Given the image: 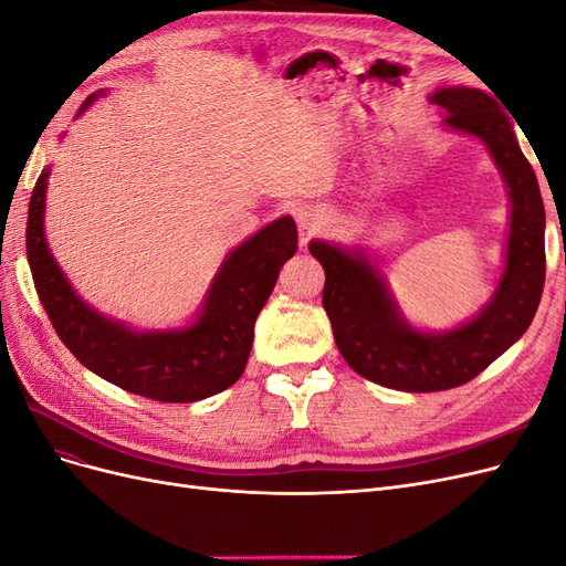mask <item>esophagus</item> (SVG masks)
I'll list each match as a JSON object with an SVG mask.
<instances>
[{"instance_id": "esophagus-1", "label": "esophagus", "mask_w": 566, "mask_h": 566, "mask_svg": "<svg viewBox=\"0 0 566 566\" xmlns=\"http://www.w3.org/2000/svg\"><path fill=\"white\" fill-rule=\"evenodd\" d=\"M297 224H300L302 233L312 235V233L321 231V227L325 224V221H323V214L316 212V210H302V212L297 214Z\"/></svg>"}]
</instances>
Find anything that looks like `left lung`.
Here are the masks:
<instances>
[{"mask_svg":"<svg viewBox=\"0 0 566 566\" xmlns=\"http://www.w3.org/2000/svg\"><path fill=\"white\" fill-rule=\"evenodd\" d=\"M432 101L447 111L443 125L486 144L507 184L505 271L484 310L453 331L420 333L406 323L361 250L310 243L325 271L323 310L339 354L366 380L399 391H441L476 378L526 333L545 283L543 198L510 117L489 94L470 87L437 90Z\"/></svg>","mask_w":566,"mask_h":566,"instance_id":"left-lung-1","label":"left lung"}]
</instances>
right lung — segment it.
<instances>
[{
    "label": "right lung",
    "mask_w": 566,
    "mask_h": 566,
    "mask_svg": "<svg viewBox=\"0 0 566 566\" xmlns=\"http://www.w3.org/2000/svg\"><path fill=\"white\" fill-rule=\"evenodd\" d=\"M101 94L84 101L80 113ZM46 179L49 167L42 169L30 196L28 262L44 312L77 361L119 389L167 403L208 399L241 378L252 349L254 321L279 281L281 266L297 250L293 217L271 221L229 252L193 325L136 333L84 304L51 256L44 238Z\"/></svg>",
    "instance_id": "obj_1"
}]
</instances>
